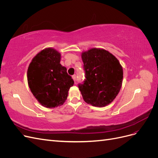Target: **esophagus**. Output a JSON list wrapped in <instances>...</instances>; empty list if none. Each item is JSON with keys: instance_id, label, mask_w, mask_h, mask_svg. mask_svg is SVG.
Here are the masks:
<instances>
[{"instance_id": "34e87169", "label": "esophagus", "mask_w": 158, "mask_h": 158, "mask_svg": "<svg viewBox=\"0 0 158 158\" xmlns=\"http://www.w3.org/2000/svg\"><path fill=\"white\" fill-rule=\"evenodd\" d=\"M73 80H74V82H76V76L75 74L73 76Z\"/></svg>"}]
</instances>
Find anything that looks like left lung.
I'll list each match as a JSON object with an SVG mask.
<instances>
[{"mask_svg": "<svg viewBox=\"0 0 158 158\" xmlns=\"http://www.w3.org/2000/svg\"><path fill=\"white\" fill-rule=\"evenodd\" d=\"M85 79L78 86L84 101L96 107L111 103L121 89L123 72L116 57L107 51L91 49L82 55Z\"/></svg>", "mask_w": 158, "mask_h": 158, "instance_id": "1", "label": "left lung"}]
</instances>
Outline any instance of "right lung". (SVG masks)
<instances>
[{
    "instance_id": "right-lung-1",
    "label": "right lung",
    "mask_w": 158,
    "mask_h": 158,
    "mask_svg": "<svg viewBox=\"0 0 158 158\" xmlns=\"http://www.w3.org/2000/svg\"><path fill=\"white\" fill-rule=\"evenodd\" d=\"M60 61L59 52L48 48L39 52L28 67L27 82L31 92L45 107L63 105L74 83Z\"/></svg>"
}]
</instances>
